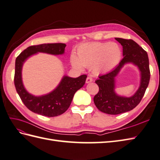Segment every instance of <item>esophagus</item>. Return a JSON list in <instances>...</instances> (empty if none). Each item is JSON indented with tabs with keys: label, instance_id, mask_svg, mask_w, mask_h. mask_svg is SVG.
I'll list each match as a JSON object with an SVG mask.
<instances>
[{
	"label": "esophagus",
	"instance_id": "esophagus-1",
	"mask_svg": "<svg viewBox=\"0 0 160 160\" xmlns=\"http://www.w3.org/2000/svg\"><path fill=\"white\" fill-rule=\"evenodd\" d=\"M92 78L91 77H90V76H88L87 78V80H86V82L87 83H90V82H92Z\"/></svg>",
	"mask_w": 160,
	"mask_h": 160
}]
</instances>
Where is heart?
<instances>
[{
	"mask_svg": "<svg viewBox=\"0 0 160 160\" xmlns=\"http://www.w3.org/2000/svg\"><path fill=\"white\" fill-rule=\"evenodd\" d=\"M77 57L72 55L73 66L82 70L84 66L92 67L96 74L109 72L119 63L122 57L120 47L115 42H86L79 45Z\"/></svg>",
	"mask_w": 160,
	"mask_h": 160,
	"instance_id": "obj_1",
	"label": "heart"
}]
</instances>
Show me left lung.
<instances>
[{
  "label": "left lung",
  "mask_w": 160,
  "mask_h": 160,
  "mask_svg": "<svg viewBox=\"0 0 160 160\" xmlns=\"http://www.w3.org/2000/svg\"><path fill=\"white\" fill-rule=\"evenodd\" d=\"M115 39L123 47L124 58L113 70L99 76L95 83L99 87V91L94 97V103L98 109L111 115L128 112L137 107L145 95L150 80L149 63L147 52L132 40L120 38ZM126 62H132L137 65L142 74L140 87L136 93L130 98L118 96L114 92V78Z\"/></svg>",
  "instance_id": "8db88e82"
}]
</instances>
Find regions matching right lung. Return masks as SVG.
Here are the masks:
<instances>
[{"label": "right lung", "mask_w": 160, "mask_h": 160, "mask_svg": "<svg viewBox=\"0 0 160 160\" xmlns=\"http://www.w3.org/2000/svg\"><path fill=\"white\" fill-rule=\"evenodd\" d=\"M66 44L64 43L42 44L30 46L22 51L15 60L14 84L16 91L26 107L32 112L44 116H58L67 111L75 92L85 84L87 75L73 78L64 76L54 91L48 95L35 97L28 93L22 83V69L24 61L38 52L52 55H61Z\"/></svg>", "instance_id": "add662e5"}]
</instances>
